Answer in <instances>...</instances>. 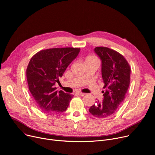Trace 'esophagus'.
Returning a JSON list of instances; mask_svg holds the SVG:
<instances>
[{
    "label": "esophagus",
    "instance_id": "esophagus-1",
    "mask_svg": "<svg viewBox=\"0 0 155 155\" xmlns=\"http://www.w3.org/2000/svg\"><path fill=\"white\" fill-rule=\"evenodd\" d=\"M78 94L79 95H81V96H84V95H85V94L82 93V92H78Z\"/></svg>",
    "mask_w": 155,
    "mask_h": 155
}]
</instances>
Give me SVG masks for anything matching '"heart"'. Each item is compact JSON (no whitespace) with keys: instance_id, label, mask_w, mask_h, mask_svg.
<instances>
[{"instance_id":"obj_1","label":"heart","mask_w":155,"mask_h":155,"mask_svg":"<svg viewBox=\"0 0 155 155\" xmlns=\"http://www.w3.org/2000/svg\"><path fill=\"white\" fill-rule=\"evenodd\" d=\"M92 58V59H95V58H93V57H90V58ZM88 58V59H89Z\"/></svg>"}]
</instances>
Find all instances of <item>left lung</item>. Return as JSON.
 <instances>
[{
	"instance_id": "8db88e82",
	"label": "left lung",
	"mask_w": 155,
	"mask_h": 155,
	"mask_svg": "<svg viewBox=\"0 0 155 155\" xmlns=\"http://www.w3.org/2000/svg\"><path fill=\"white\" fill-rule=\"evenodd\" d=\"M94 52L101 61V76L105 91L102 92V101L97 100L89 111L97 118H107L117 111L125 98L130 84V68L124 57L115 50L97 47Z\"/></svg>"
}]
</instances>
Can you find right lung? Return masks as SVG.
Segmentation results:
<instances>
[{
  "mask_svg": "<svg viewBox=\"0 0 155 155\" xmlns=\"http://www.w3.org/2000/svg\"><path fill=\"white\" fill-rule=\"evenodd\" d=\"M79 48H54L41 50L31 59L26 70L28 87L39 108L48 114L66 110L73 95L57 91L66 69L78 55Z\"/></svg>",
  "mask_w": 155,
  "mask_h": 155,
  "instance_id": "obj_1",
  "label": "right lung"
}]
</instances>
